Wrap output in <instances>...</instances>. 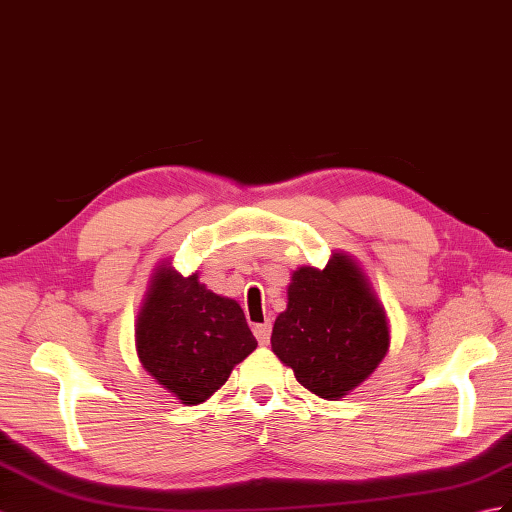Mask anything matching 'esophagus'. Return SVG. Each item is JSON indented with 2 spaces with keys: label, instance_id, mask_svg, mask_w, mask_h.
Instances as JSON below:
<instances>
[{
  "label": "esophagus",
  "instance_id": "1",
  "mask_svg": "<svg viewBox=\"0 0 512 512\" xmlns=\"http://www.w3.org/2000/svg\"><path fill=\"white\" fill-rule=\"evenodd\" d=\"M253 331H255V338H257L259 344H268V342H270V331H272V325H270V323L255 325Z\"/></svg>",
  "mask_w": 512,
  "mask_h": 512
}]
</instances>
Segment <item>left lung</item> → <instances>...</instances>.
<instances>
[{"mask_svg":"<svg viewBox=\"0 0 512 512\" xmlns=\"http://www.w3.org/2000/svg\"><path fill=\"white\" fill-rule=\"evenodd\" d=\"M270 344L301 386L340 399L384 360L390 334L384 307L360 268L336 253L325 270L294 272L288 310L277 316Z\"/></svg>","mask_w":512,"mask_h":512,"instance_id":"1","label":"left lung"}]
</instances>
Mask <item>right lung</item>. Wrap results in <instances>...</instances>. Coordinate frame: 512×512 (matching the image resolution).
Returning <instances> with one entry per match:
<instances>
[{
  "mask_svg": "<svg viewBox=\"0 0 512 512\" xmlns=\"http://www.w3.org/2000/svg\"><path fill=\"white\" fill-rule=\"evenodd\" d=\"M135 334L146 371L187 406L209 399L257 347L240 305L172 266L154 275Z\"/></svg>",
  "mask_w": 512,
  "mask_h": 512,
  "instance_id": "add662e5",
  "label": "right lung"
}]
</instances>
